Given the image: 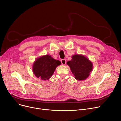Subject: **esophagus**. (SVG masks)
I'll return each mask as SVG.
<instances>
[{"mask_svg":"<svg viewBox=\"0 0 121 121\" xmlns=\"http://www.w3.org/2000/svg\"><path fill=\"white\" fill-rule=\"evenodd\" d=\"M61 62L62 64L63 65H65L66 64V59H62L61 60Z\"/></svg>","mask_w":121,"mask_h":121,"instance_id":"esophagus-1","label":"esophagus"}]
</instances>
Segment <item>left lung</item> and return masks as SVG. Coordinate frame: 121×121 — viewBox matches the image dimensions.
Returning a JSON list of instances; mask_svg holds the SVG:
<instances>
[{
    "label": "left lung",
    "mask_w": 121,
    "mask_h": 121,
    "mask_svg": "<svg viewBox=\"0 0 121 121\" xmlns=\"http://www.w3.org/2000/svg\"><path fill=\"white\" fill-rule=\"evenodd\" d=\"M70 68L72 73L78 81L85 80L90 76L93 65L92 62L82 55L72 56V60L67 63Z\"/></svg>",
    "instance_id": "1"
}]
</instances>
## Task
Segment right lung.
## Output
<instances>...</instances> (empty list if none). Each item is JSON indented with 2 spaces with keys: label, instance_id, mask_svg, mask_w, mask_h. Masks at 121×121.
<instances>
[{
  "label": "right lung",
  "instance_id": "obj_1",
  "mask_svg": "<svg viewBox=\"0 0 121 121\" xmlns=\"http://www.w3.org/2000/svg\"><path fill=\"white\" fill-rule=\"evenodd\" d=\"M61 64L60 61L54 59L49 55H46L36 59L33 64V71L36 77L45 81L49 79L56 67Z\"/></svg>",
  "mask_w": 121,
  "mask_h": 121
}]
</instances>
